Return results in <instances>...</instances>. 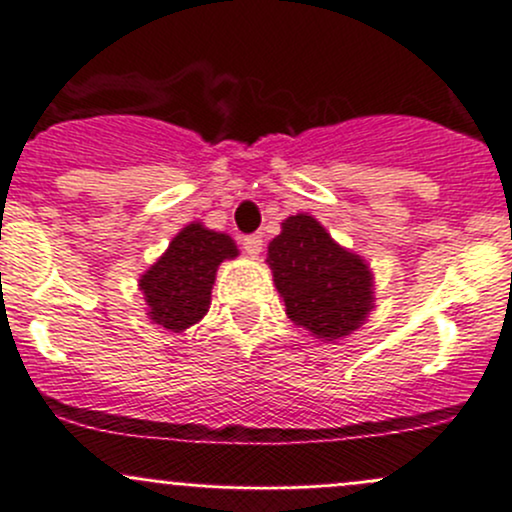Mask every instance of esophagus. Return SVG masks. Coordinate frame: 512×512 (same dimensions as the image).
I'll return each mask as SVG.
<instances>
[{"instance_id":"34e87169","label":"esophagus","mask_w":512,"mask_h":512,"mask_svg":"<svg viewBox=\"0 0 512 512\" xmlns=\"http://www.w3.org/2000/svg\"><path fill=\"white\" fill-rule=\"evenodd\" d=\"M242 247H245V252L250 257L260 255V252H262V235H260V232H255V235L242 237Z\"/></svg>"}]
</instances>
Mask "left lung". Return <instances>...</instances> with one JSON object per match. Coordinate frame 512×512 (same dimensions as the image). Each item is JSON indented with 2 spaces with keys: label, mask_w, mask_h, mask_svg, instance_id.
I'll list each match as a JSON object with an SVG mask.
<instances>
[{
  "label": "left lung",
  "mask_w": 512,
  "mask_h": 512,
  "mask_svg": "<svg viewBox=\"0 0 512 512\" xmlns=\"http://www.w3.org/2000/svg\"><path fill=\"white\" fill-rule=\"evenodd\" d=\"M275 287L287 317L322 342L356 332L374 309V275L354 252L344 250L307 213L282 223L267 247Z\"/></svg>",
  "instance_id": "1"
}]
</instances>
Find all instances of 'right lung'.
<instances>
[{"label": "right lung", "mask_w": 512, "mask_h": 512, "mask_svg": "<svg viewBox=\"0 0 512 512\" xmlns=\"http://www.w3.org/2000/svg\"><path fill=\"white\" fill-rule=\"evenodd\" d=\"M232 257H237V245L230 235L208 230L203 223L185 225L138 280L148 319L168 332L198 324L208 314L220 262Z\"/></svg>", "instance_id": "1"}]
</instances>
